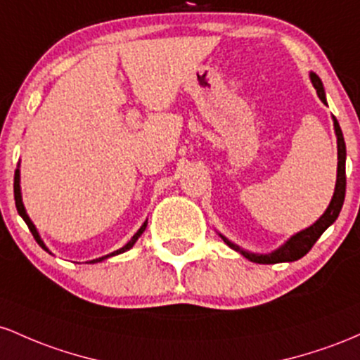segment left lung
Masks as SVG:
<instances>
[{
    "label": "left lung",
    "mask_w": 360,
    "mask_h": 360,
    "mask_svg": "<svg viewBox=\"0 0 360 360\" xmlns=\"http://www.w3.org/2000/svg\"><path fill=\"white\" fill-rule=\"evenodd\" d=\"M311 83H313L314 90H316L318 96L323 103H326L325 98V88H323L321 79L318 78L314 72L309 75ZM333 126H335V134H337V148H338V168H337V184H335V192L332 197V202L330 205L326 207V211L320 219L316 221L314 224H311L309 228L302 229V231L296 233L294 236H290L281 248H277L276 252L272 253H265V255H260V253H250L246 250L240 248L238 245L231 243L228 238H224L223 234H219L221 238L224 240V243L229 246V248L236 250L240 252L241 255L245 258H248L250 262H255V264H281V262H294V260H300L301 257H304L306 253L313 248V245L316 243L318 238L325 233V229L328 226H332L335 223V219L338 217V214L342 211V205H343V199H345V141H343V134H342V129L338 126V120L333 117Z\"/></svg>",
    "instance_id": "left-lung-1"
}]
</instances>
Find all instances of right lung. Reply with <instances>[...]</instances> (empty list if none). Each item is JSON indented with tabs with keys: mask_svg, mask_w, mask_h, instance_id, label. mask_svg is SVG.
Listing matches in <instances>:
<instances>
[{
	"mask_svg": "<svg viewBox=\"0 0 360 360\" xmlns=\"http://www.w3.org/2000/svg\"><path fill=\"white\" fill-rule=\"evenodd\" d=\"M13 192H15V205H17V211H18V214L20 216L23 217V221H25L27 223V226H28V229H30V233L34 234V238H35V241H37V243L42 246L44 250H46V252H49V250H47V246L44 245V241L40 240V236H39V233H37V229H35V226H34V223H32L30 221V217L27 216V211H25V207H23V202H22V191H20V169L17 168L15 169V181H13ZM146 224H148V221L146 223H144L143 226H141L139 229H137V233L134 234V236L131 238V240L127 241V245H124L122 248H119L117 250V252H114V253H110V255H105V257H100V258H95V260H90L88 262V264H96V262H102V260H105V258H108V257H114V255H119V253H124V252H127V250H131L132 246H134V243L137 241V238L141 236V234L144 233V229H146ZM51 253V252H49Z\"/></svg>",
	"mask_w": 360,
	"mask_h": 360,
	"instance_id": "add662e5",
	"label": "right lung"
}]
</instances>
